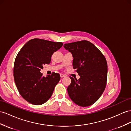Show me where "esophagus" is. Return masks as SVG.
Returning a JSON list of instances; mask_svg holds the SVG:
<instances>
[{"label":"esophagus","instance_id":"34e87169","mask_svg":"<svg viewBox=\"0 0 131 131\" xmlns=\"http://www.w3.org/2000/svg\"><path fill=\"white\" fill-rule=\"evenodd\" d=\"M65 75L64 74H62V73H60V77L61 78H63V77H65Z\"/></svg>","mask_w":131,"mask_h":131}]
</instances>
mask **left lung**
<instances>
[{
	"instance_id": "8db88e82",
	"label": "left lung",
	"mask_w": 131,
	"mask_h": 131,
	"mask_svg": "<svg viewBox=\"0 0 131 131\" xmlns=\"http://www.w3.org/2000/svg\"><path fill=\"white\" fill-rule=\"evenodd\" d=\"M63 47L71 53L73 68L80 78L70 77L68 94L72 101L80 106L87 107L96 102L106 86L107 63L105 56L96 47L88 41L65 43Z\"/></svg>"
}]
</instances>
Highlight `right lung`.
Masks as SVG:
<instances>
[{"instance_id":"obj_1","label":"right lung","mask_w":131,"mask_h":131,"mask_svg":"<svg viewBox=\"0 0 131 131\" xmlns=\"http://www.w3.org/2000/svg\"><path fill=\"white\" fill-rule=\"evenodd\" d=\"M61 42L39 39L29 40L20 50L14 65V78L20 94L26 101L40 105L48 101L60 80L58 73L43 76V65L49 64L53 52L61 48Z\"/></svg>"}]
</instances>
